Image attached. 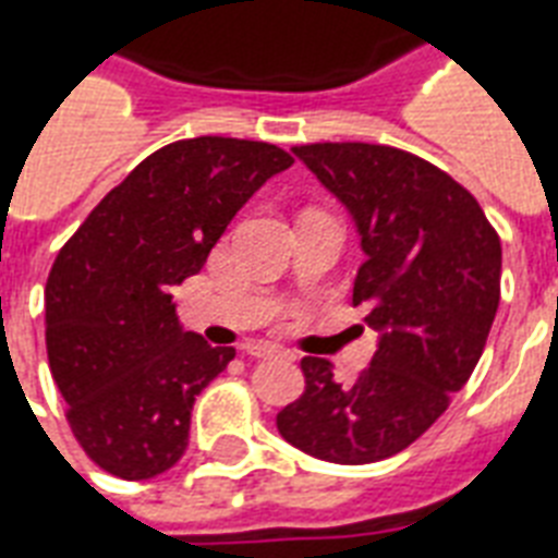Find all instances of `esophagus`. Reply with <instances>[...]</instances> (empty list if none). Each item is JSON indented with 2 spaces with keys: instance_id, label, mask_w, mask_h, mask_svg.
Here are the masks:
<instances>
[{
  "instance_id": "esophagus-1",
  "label": "esophagus",
  "mask_w": 558,
  "mask_h": 558,
  "mask_svg": "<svg viewBox=\"0 0 558 558\" xmlns=\"http://www.w3.org/2000/svg\"><path fill=\"white\" fill-rule=\"evenodd\" d=\"M248 354L257 356V360H266V356H287V351L278 345H271V342H248Z\"/></svg>"
}]
</instances>
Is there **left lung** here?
Wrapping results in <instances>:
<instances>
[{
  "label": "left lung",
  "instance_id": "obj_1",
  "mask_svg": "<svg viewBox=\"0 0 558 558\" xmlns=\"http://www.w3.org/2000/svg\"><path fill=\"white\" fill-rule=\"evenodd\" d=\"M292 151L354 216L365 251L354 307L380 342L351 383L304 356V395L278 412V430L310 457L365 465L410 448L477 368L500 304V236L465 186L403 148Z\"/></svg>",
  "mask_w": 558,
  "mask_h": 558
}]
</instances>
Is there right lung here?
Returning <instances> with one entry per match:
<instances>
[{
    "instance_id": "1",
    "label": "right lung",
    "mask_w": 558,
    "mask_h": 558,
    "mask_svg": "<svg viewBox=\"0 0 558 558\" xmlns=\"http://www.w3.org/2000/svg\"><path fill=\"white\" fill-rule=\"evenodd\" d=\"M292 155L260 140L157 148L90 210L46 280V354L84 453L148 480L184 457L195 395L233 360L181 330L172 289Z\"/></svg>"
}]
</instances>
